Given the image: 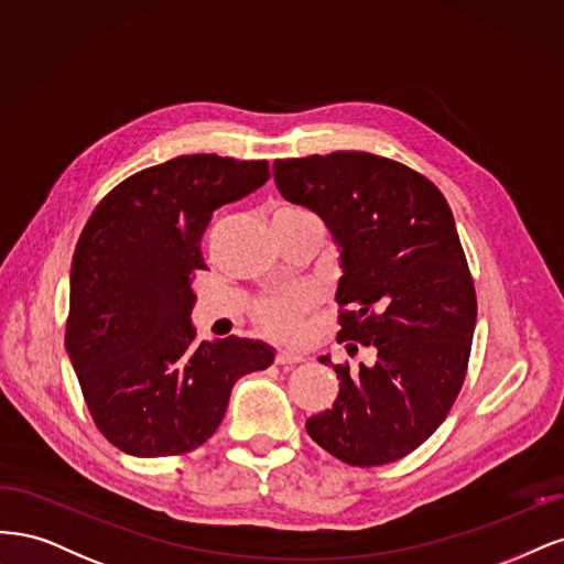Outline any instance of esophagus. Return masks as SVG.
Returning a JSON list of instances; mask_svg holds the SVG:
<instances>
[{
	"label": "esophagus",
	"mask_w": 564,
	"mask_h": 564,
	"mask_svg": "<svg viewBox=\"0 0 564 564\" xmlns=\"http://www.w3.org/2000/svg\"><path fill=\"white\" fill-rule=\"evenodd\" d=\"M302 360H304L302 354H293V351H279L276 354V366H283V368H293Z\"/></svg>",
	"instance_id": "esophagus-1"
}]
</instances>
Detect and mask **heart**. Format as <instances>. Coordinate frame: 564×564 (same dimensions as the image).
<instances>
[{"mask_svg": "<svg viewBox=\"0 0 564 564\" xmlns=\"http://www.w3.org/2000/svg\"><path fill=\"white\" fill-rule=\"evenodd\" d=\"M274 223L279 225H312L321 227L318 215L304 206H283L276 210ZM306 312V300L302 295H283V297H267L256 306V318L262 325V330L281 341L295 339L297 323Z\"/></svg>", "mask_w": 564, "mask_h": 564, "instance_id": "heart-1", "label": "heart"}]
</instances>
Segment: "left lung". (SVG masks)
Listing matches in <instances>:
<instances>
[{"instance_id":"1","label":"left lung","mask_w":564,"mask_h":564,"mask_svg":"<svg viewBox=\"0 0 564 564\" xmlns=\"http://www.w3.org/2000/svg\"><path fill=\"white\" fill-rule=\"evenodd\" d=\"M285 202L314 210L339 250V333L372 362L333 366L339 393L306 433L351 466L405 457L438 429L457 398L478 302L452 210L431 180L368 152L276 159Z\"/></svg>"}]
</instances>
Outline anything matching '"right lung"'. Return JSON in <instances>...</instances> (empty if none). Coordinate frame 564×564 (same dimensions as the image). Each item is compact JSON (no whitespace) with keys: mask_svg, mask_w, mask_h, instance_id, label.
<instances>
[{"mask_svg":"<svg viewBox=\"0 0 564 564\" xmlns=\"http://www.w3.org/2000/svg\"><path fill=\"white\" fill-rule=\"evenodd\" d=\"M267 180V161L177 156L126 177L88 217L69 269L65 349L96 426L131 457L204 445L236 379L274 362L258 339L196 344L192 325L213 213Z\"/></svg>","mask_w":564,"mask_h":564,"instance_id":"right-lung-1","label":"right lung"}]
</instances>
